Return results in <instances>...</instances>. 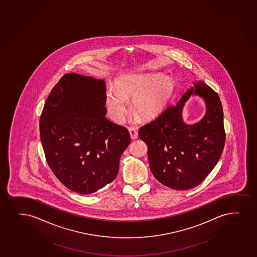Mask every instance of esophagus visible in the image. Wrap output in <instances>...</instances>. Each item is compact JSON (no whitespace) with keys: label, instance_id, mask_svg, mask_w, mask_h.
<instances>
[{"label":"esophagus","instance_id":"esophagus-1","mask_svg":"<svg viewBox=\"0 0 257 257\" xmlns=\"http://www.w3.org/2000/svg\"><path fill=\"white\" fill-rule=\"evenodd\" d=\"M129 133H130V136L132 139H136L138 136H139L135 127H129Z\"/></svg>","mask_w":257,"mask_h":257}]
</instances>
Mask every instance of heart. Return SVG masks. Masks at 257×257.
Here are the masks:
<instances>
[{
    "instance_id": "1",
    "label": "heart",
    "mask_w": 257,
    "mask_h": 257,
    "mask_svg": "<svg viewBox=\"0 0 257 257\" xmlns=\"http://www.w3.org/2000/svg\"><path fill=\"white\" fill-rule=\"evenodd\" d=\"M172 79L159 73L132 74L123 76L116 88L106 91V102L112 120L121 122L125 113L127 97L133 96V111L147 118L160 111L172 92Z\"/></svg>"
}]
</instances>
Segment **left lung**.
Segmentation results:
<instances>
[{"instance_id": "left-lung-1", "label": "left lung", "mask_w": 257, "mask_h": 257, "mask_svg": "<svg viewBox=\"0 0 257 257\" xmlns=\"http://www.w3.org/2000/svg\"><path fill=\"white\" fill-rule=\"evenodd\" d=\"M192 95L203 98L207 111L199 122L188 125L183 121L182 110ZM139 136L148 146L155 178L175 190L191 189L204 181L223 152L225 133L220 99L202 81L194 82L178 102L141 127Z\"/></svg>"}]
</instances>
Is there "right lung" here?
<instances>
[{"label":"right lung","instance_id":"add662e5","mask_svg":"<svg viewBox=\"0 0 257 257\" xmlns=\"http://www.w3.org/2000/svg\"><path fill=\"white\" fill-rule=\"evenodd\" d=\"M106 82L65 74L46 99L40 139L57 178L80 194L94 193L118 175L131 143L126 128L106 118Z\"/></svg>","mask_w":257,"mask_h":257}]
</instances>
